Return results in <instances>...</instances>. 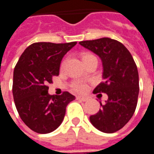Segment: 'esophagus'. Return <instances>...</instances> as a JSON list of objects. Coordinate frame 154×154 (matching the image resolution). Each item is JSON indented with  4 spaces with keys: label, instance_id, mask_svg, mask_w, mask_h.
I'll return each mask as SVG.
<instances>
[{
    "label": "esophagus",
    "instance_id": "obj_1",
    "mask_svg": "<svg viewBox=\"0 0 154 154\" xmlns=\"http://www.w3.org/2000/svg\"><path fill=\"white\" fill-rule=\"evenodd\" d=\"M76 98H77V100H82V101H87V98H86V97H76Z\"/></svg>",
    "mask_w": 154,
    "mask_h": 154
}]
</instances>
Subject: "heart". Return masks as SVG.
I'll use <instances>...</instances> for the list:
<instances>
[{
	"mask_svg": "<svg viewBox=\"0 0 154 154\" xmlns=\"http://www.w3.org/2000/svg\"><path fill=\"white\" fill-rule=\"evenodd\" d=\"M93 55H91V54H85L82 57V60L83 59H86V58H89V57H93ZM64 63H63L62 64V66H63ZM72 90L74 91H76V92H78V93H82V92H85L87 89V86L86 84L82 82H80V81H77V82H75L72 83Z\"/></svg>",
	"mask_w": 154,
	"mask_h": 154,
	"instance_id": "b5f03b06",
	"label": "heart"
}]
</instances>
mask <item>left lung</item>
I'll list each match as a JSON object with an SVG mask.
<instances>
[{
	"mask_svg": "<svg viewBox=\"0 0 154 154\" xmlns=\"http://www.w3.org/2000/svg\"><path fill=\"white\" fill-rule=\"evenodd\" d=\"M79 44L100 57L104 81L93 93H106L108 100L90 116L100 131L115 133L125 125L135 111L139 92V72L129 51L119 41L110 38L81 41Z\"/></svg>",
	"mask_w": 154,
	"mask_h": 154,
	"instance_id": "8db88e82",
	"label": "left lung"
}]
</instances>
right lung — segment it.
<instances>
[{
  "mask_svg": "<svg viewBox=\"0 0 154 154\" xmlns=\"http://www.w3.org/2000/svg\"><path fill=\"white\" fill-rule=\"evenodd\" d=\"M77 42L34 43L21 54L13 74L12 92L19 116L38 134L53 132L60 125L66 107L75 97L67 91L49 95L48 84L58 76L61 61Z\"/></svg>",
  "mask_w": 154,
  "mask_h": 154,
  "instance_id": "1",
  "label": "right lung"
}]
</instances>
